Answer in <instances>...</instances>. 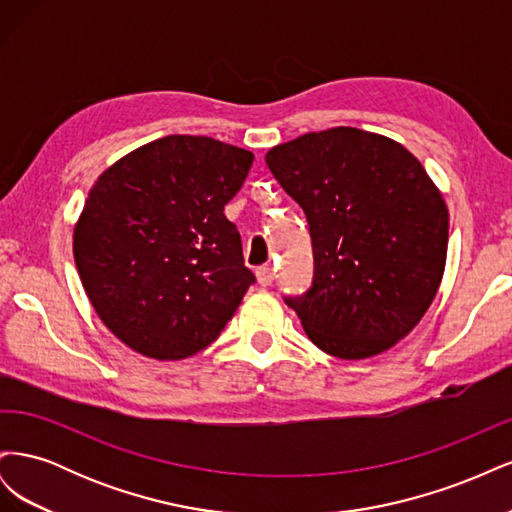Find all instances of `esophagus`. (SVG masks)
<instances>
[{"mask_svg":"<svg viewBox=\"0 0 512 512\" xmlns=\"http://www.w3.org/2000/svg\"><path fill=\"white\" fill-rule=\"evenodd\" d=\"M256 280H258L260 286H271V282H273V269L269 265L258 267L256 269Z\"/></svg>","mask_w":512,"mask_h":512,"instance_id":"esophagus-1","label":"esophagus"}]
</instances>
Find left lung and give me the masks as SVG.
<instances>
[{"label":"left lung","mask_w":512,"mask_h":512,"mask_svg":"<svg viewBox=\"0 0 512 512\" xmlns=\"http://www.w3.org/2000/svg\"><path fill=\"white\" fill-rule=\"evenodd\" d=\"M265 160L309 222L314 284L286 299L307 337L346 361L393 348L442 284L448 209L438 185L404 145L350 126L303 134Z\"/></svg>","instance_id":"1"}]
</instances>
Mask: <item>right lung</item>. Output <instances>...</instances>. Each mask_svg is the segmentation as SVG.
<instances>
[{"label":"right lung","instance_id":"1","mask_svg":"<svg viewBox=\"0 0 512 512\" xmlns=\"http://www.w3.org/2000/svg\"><path fill=\"white\" fill-rule=\"evenodd\" d=\"M254 153L170 134L130 151L91 185L74 224V262L119 342L156 361L207 348L254 284L224 205Z\"/></svg>","mask_w":512,"mask_h":512}]
</instances>
